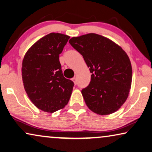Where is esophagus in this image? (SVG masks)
<instances>
[{
  "label": "esophagus",
  "instance_id": "34e87169",
  "mask_svg": "<svg viewBox=\"0 0 152 152\" xmlns=\"http://www.w3.org/2000/svg\"><path fill=\"white\" fill-rule=\"evenodd\" d=\"M72 80L74 82V83L75 84V85H76V83H77V80H76V78H75V77H74V78H73L72 79Z\"/></svg>",
  "mask_w": 152,
  "mask_h": 152
}]
</instances>
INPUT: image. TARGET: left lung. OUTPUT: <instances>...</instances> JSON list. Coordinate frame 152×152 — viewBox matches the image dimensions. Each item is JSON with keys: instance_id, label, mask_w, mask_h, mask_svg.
Masks as SVG:
<instances>
[{"instance_id": "1", "label": "left lung", "mask_w": 152, "mask_h": 152, "mask_svg": "<svg viewBox=\"0 0 152 152\" xmlns=\"http://www.w3.org/2000/svg\"><path fill=\"white\" fill-rule=\"evenodd\" d=\"M83 55L91 74L88 86L82 90L86 105L99 115L120 109L128 97L132 66L126 53L109 38L90 33L69 40Z\"/></svg>"}]
</instances>
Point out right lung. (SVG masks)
I'll list each match as a JSON object with an SVG mask.
<instances>
[{"label":"right lung","mask_w":152,"mask_h":152,"mask_svg":"<svg viewBox=\"0 0 152 152\" xmlns=\"http://www.w3.org/2000/svg\"><path fill=\"white\" fill-rule=\"evenodd\" d=\"M69 38L63 34L50 33L36 42L23 59L26 92L33 104L46 112L63 109L73 90L74 83L64 76L59 59Z\"/></svg>","instance_id":"right-lung-1"}]
</instances>
